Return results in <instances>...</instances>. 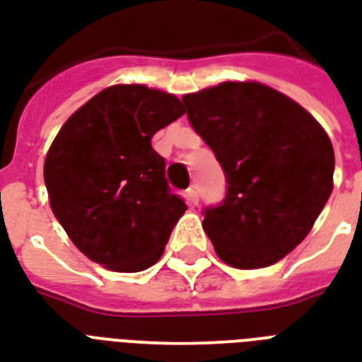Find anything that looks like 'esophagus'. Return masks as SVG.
<instances>
[{
	"instance_id": "1",
	"label": "esophagus",
	"mask_w": 362,
	"mask_h": 362,
	"mask_svg": "<svg viewBox=\"0 0 362 362\" xmlns=\"http://www.w3.org/2000/svg\"><path fill=\"white\" fill-rule=\"evenodd\" d=\"M185 197H187V202L191 204V206H197L198 204V189L197 185H191L187 191H185Z\"/></svg>"
}]
</instances>
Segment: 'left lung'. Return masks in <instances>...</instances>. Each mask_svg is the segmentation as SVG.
Instances as JSON below:
<instances>
[{
	"mask_svg": "<svg viewBox=\"0 0 362 362\" xmlns=\"http://www.w3.org/2000/svg\"><path fill=\"white\" fill-rule=\"evenodd\" d=\"M187 116L221 164L227 192L202 227L223 262L269 267L307 236L332 192L334 148L296 100L255 81L185 95Z\"/></svg>",
	"mask_w": 362,
	"mask_h": 362,
	"instance_id": "8db88e82",
	"label": "left lung"
}]
</instances>
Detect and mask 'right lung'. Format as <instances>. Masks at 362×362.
<instances>
[{"label": "right lung", "mask_w": 362, "mask_h": 362, "mask_svg": "<svg viewBox=\"0 0 362 362\" xmlns=\"http://www.w3.org/2000/svg\"><path fill=\"white\" fill-rule=\"evenodd\" d=\"M183 114L175 95L132 83L103 89L61 127L43 165L49 204L91 262L137 273L164 254L187 204L151 139Z\"/></svg>", "instance_id": "right-lung-1"}]
</instances>
